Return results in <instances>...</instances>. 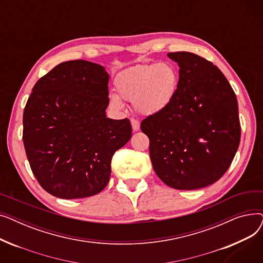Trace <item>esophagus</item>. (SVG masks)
Instances as JSON below:
<instances>
[{"label": "esophagus", "instance_id": "esophagus-1", "mask_svg": "<svg viewBox=\"0 0 263 263\" xmlns=\"http://www.w3.org/2000/svg\"><path fill=\"white\" fill-rule=\"evenodd\" d=\"M131 124H132V130H133V131H139V130H140L141 123H140L139 120L132 119V120H131Z\"/></svg>", "mask_w": 263, "mask_h": 263}]
</instances>
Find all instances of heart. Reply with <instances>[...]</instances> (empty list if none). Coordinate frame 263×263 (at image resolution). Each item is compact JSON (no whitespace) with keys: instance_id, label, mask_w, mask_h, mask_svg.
<instances>
[{"instance_id":"obj_1","label":"heart","mask_w":263,"mask_h":263,"mask_svg":"<svg viewBox=\"0 0 263 263\" xmlns=\"http://www.w3.org/2000/svg\"><path fill=\"white\" fill-rule=\"evenodd\" d=\"M179 81V71L172 63L136 65L116 77L114 84L119 96L110 93L109 103L120 110L123 108L121 98L132 101L137 113L156 115L171 105L178 91Z\"/></svg>"}]
</instances>
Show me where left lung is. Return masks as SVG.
Returning <instances> with one entry per match:
<instances>
[{
	"instance_id": "obj_1",
	"label": "left lung",
	"mask_w": 263,
	"mask_h": 263,
	"mask_svg": "<svg viewBox=\"0 0 263 263\" xmlns=\"http://www.w3.org/2000/svg\"><path fill=\"white\" fill-rule=\"evenodd\" d=\"M179 66V87L163 112L141 123L161 180L176 190H197L222 177L236 156L241 127L232 87L211 62L191 52L168 53Z\"/></svg>"
}]
</instances>
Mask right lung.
Wrapping results in <instances>:
<instances>
[{
	"label": "right lung",
	"mask_w": 263,
	"mask_h": 263,
	"mask_svg": "<svg viewBox=\"0 0 263 263\" xmlns=\"http://www.w3.org/2000/svg\"><path fill=\"white\" fill-rule=\"evenodd\" d=\"M108 78L101 65L69 61L32 89L23 112V144L37 181L55 197L100 193L115 151L131 139L128 118L106 117Z\"/></svg>",
	"instance_id": "obj_1"
}]
</instances>
